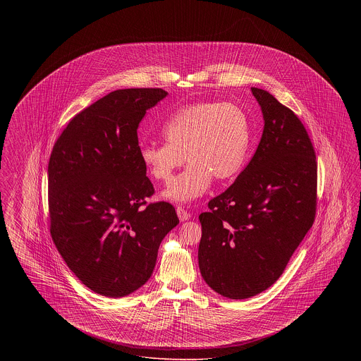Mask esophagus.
<instances>
[{
	"instance_id": "obj_1",
	"label": "esophagus",
	"mask_w": 361,
	"mask_h": 361,
	"mask_svg": "<svg viewBox=\"0 0 361 361\" xmlns=\"http://www.w3.org/2000/svg\"><path fill=\"white\" fill-rule=\"evenodd\" d=\"M176 212H177V216H178V219H180L181 222H185V221H188L189 218H190V214H189L188 211H187L184 207H177V208H176Z\"/></svg>"
}]
</instances>
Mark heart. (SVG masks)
Here are the masks:
<instances>
[{"label":"heart","instance_id":"heart-1","mask_svg":"<svg viewBox=\"0 0 361 361\" xmlns=\"http://www.w3.org/2000/svg\"><path fill=\"white\" fill-rule=\"evenodd\" d=\"M166 143H147L140 159L157 181L168 183L185 162L189 166L174 177L162 197L187 203L200 197L216 181L240 174L250 146L246 114L233 103L193 104L176 112L164 126Z\"/></svg>","mask_w":361,"mask_h":361}]
</instances>
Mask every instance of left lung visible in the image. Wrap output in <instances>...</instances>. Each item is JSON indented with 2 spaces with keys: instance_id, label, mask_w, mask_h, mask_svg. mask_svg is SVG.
Segmentation results:
<instances>
[{
  "instance_id": "1",
  "label": "left lung",
  "mask_w": 361,
  "mask_h": 361,
  "mask_svg": "<svg viewBox=\"0 0 361 361\" xmlns=\"http://www.w3.org/2000/svg\"><path fill=\"white\" fill-rule=\"evenodd\" d=\"M252 93L264 116L257 150L199 216L200 272L230 299L255 296L283 275L317 209V161L305 126L269 92Z\"/></svg>"
}]
</instances>
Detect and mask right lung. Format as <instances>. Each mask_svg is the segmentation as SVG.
I'll return each instance as SVG.
<instances>
[{"mask_svg": "<svg viewBox=\"0 0 361 361\" xmlns=\"http://www.w3.org/2000/svg\"><path fill=\"white\" fill-rule=\"evenodd\" d=\"M168 96L159 87L119 89L70 121L49 162L52 240L70 271L96 293L121 298L153 274L158 247L178 224L140 159L137 127Z\"/></svg>", "mask_w": 361, "mask_h": 361, "instance_id": "obj_1", "label": "right lung"}]
</instances>
